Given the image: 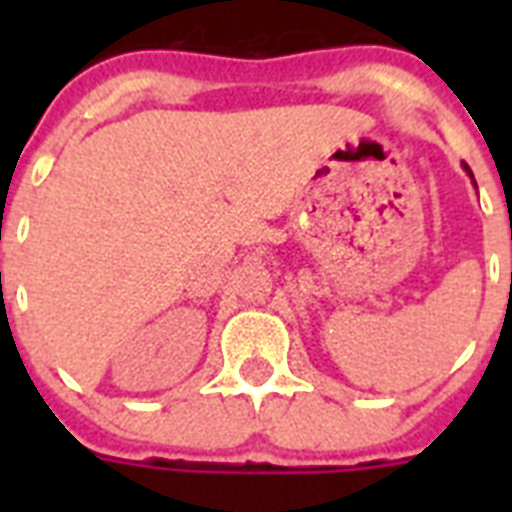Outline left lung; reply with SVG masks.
Here are the masks:
<instances>
[{"instance_id":"left-lung-1","label":"left lung","mask_w":512,"mask_h":512,"mask_svg":"<svg viewBox=\"0 0 512 512\" xmlns=\"http://www.w3.org/2000/svg\"><path fill=\"white\" fill-rule=\"evenodd\" d=\"M465 170L470 172V167H468V164H465ZM470 175H473V172H470ZM510 239H512V231H510ZM510 289H512V271H510Z\"/></svg>"}]
</instances>
